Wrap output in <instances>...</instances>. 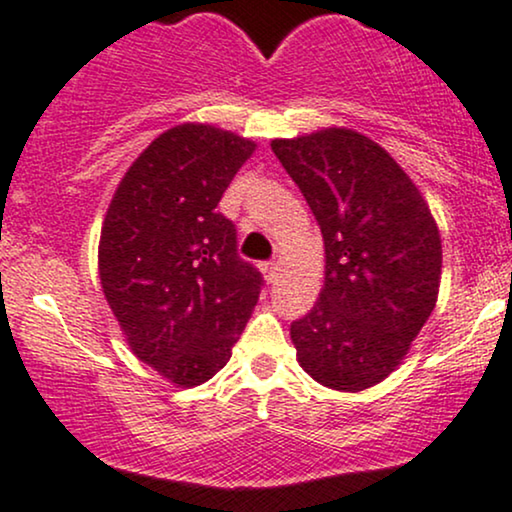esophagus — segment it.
Returning a JSON list of instances; mask_svg holds the SVG:
<instances>
[{
	"label": "esophagus",
	"instance_id": "obj_1",
	"mask_svg": "<svg viewBox=\"0 0 512 512\" xmlns=\"http://www.w3.org/2000/svg\"><path fill=\"white\" fill-rule=\"evenodd\" d=\"M261 273L266 275L268 282H275V278H278V263H275V261L261 263Z\"/></svg>",
	"mask_w": 512,
	"mask_h": 512
}]
</instances>
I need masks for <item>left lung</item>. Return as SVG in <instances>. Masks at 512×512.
I'll list each match as a JSON object with an SVG mask.
<instances>
[{
	"instance_id": "8db88e82",
	"label": "left lung",
	"mask_w": 512,
	"mask_h": 512,
	"mask_svg": "<svg viewBox=\"0 0 512 512\" xmlns=\"http://www.w3.org/2000/svg\"><path fill=\"white\" fill-rule=\"evenodd\" d=\"M326 244V282L292 323L297 362L321 386L359 393L388 378L429 321L441 234L422 191L386 148L345 126L275 138Z\"/></svg>"
}]
</instances>
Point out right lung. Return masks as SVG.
Here are the masks:
<instances>
[{"mask_svg":"<svg viewBox=\"0 0 512 512\" xmlns=\"http://www.w3.org/2000/svg\"><path fill=\"white\" fill-rule=\"evenodd\" d=\"M256 143L213 124L172 126L143 150L102 220L98 270L131 352L179 388L230 362L261 292L218 203Z\"/></svg>","mask_w":512,"mask_h":512,"instance_id":"right-lung-1","label":"right lung"}]
</instances>
